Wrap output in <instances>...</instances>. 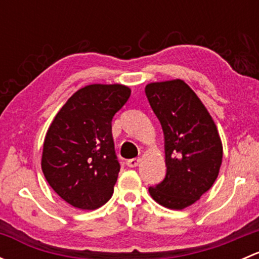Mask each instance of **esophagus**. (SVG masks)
Segmentation results:
<instances>
[{"label":"esophagus","mask_w":259,"mask_h":259,"mask_svg":"<svg viewBox=\"0 0 259 259\" xmlns=\"http://www.w3.org/2000/svg\"><path fill=\"white\" fill-rule=\"evenodd\" d=\"M139 163H140V159H137V158L129 159V160L126 161V164L129 168H135V166H138V164Z\"/></svg>","instance_id":"34e87169"}]
</instances>
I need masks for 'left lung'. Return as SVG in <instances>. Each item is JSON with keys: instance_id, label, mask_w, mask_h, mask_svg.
<instances>
[{"instance_id": "obj_1", "label": "left lung", "mask_w": 259, "mask_h": 259, "mask_svg": "<svg viewBox=\"0 0 259 259\" xmlns=\"http://www.w3.org/2000/svg\"><path fill=\"white\" fill-rule=\"evenodd\" d=\"M145 94L164 133L166 176L149 188L169 209H184L210 189L219 174L223 146L215 124L183 80L151 82Z\"/></svg>"}]
</instances>
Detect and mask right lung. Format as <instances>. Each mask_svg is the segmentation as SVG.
<instances>
[{"label": "right lung", "mask_w": 259, "mask_h": 259, "mask_svg": "<svg viewBox=\"0 0 259 259\" xmlns=\"http://www.w3.org/2000/svg\"><path fill=\"white\" fill-rule=\"evenodd\" d=\"M130 94L127 86L119 83L88 85L52 120L41 168L50 187L72 207L98 209L113 195L120 164L111 121Z\"/></svg>", "instance_id": "obj_1"}]
</instances>
